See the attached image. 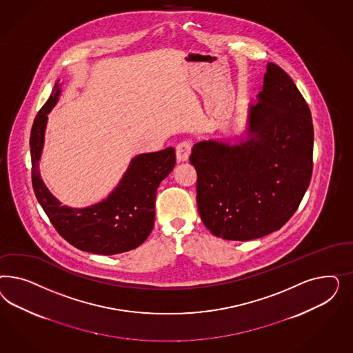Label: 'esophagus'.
<instances>
[{
	"label": "esophagus",
	"instance_id": "34e87169",
	"mask_svg": "<svg viewBox=\"0 0 353 353\" xmlns=\"http://www.w3.org/2000/svg\"><path fill=\"white\" fill-rule=\"evenodd\" d=\"M192 152V145L188 141H183L181 143L177 145L176 148V161L177 163H183V161H189Z\"/></svg>",
	"mask_w": 353,
	"mask_h": 353
}]
</instances>
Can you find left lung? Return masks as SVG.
<instances>
[{
	"label": "left lung",
	"mask_w": 353,
	"mask_h": 353,
	"mask_svg": "<svg viewBox=\"0 0 353 353\" xmlns=\"http://www.w3.org/2000/svg\"><path fill=\"white\" fill-rule=\"evenodd\" d=\"M313 124L299 89L267 64L256 103L241 137L194 145L196 203L207 229L228 241H251L281 229L310 186Z\"/></svg>",
	"instance_id": "8db88e82"
}]
</instances>
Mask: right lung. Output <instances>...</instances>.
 I'll return each instance as SVG.
<instances>
[{"mask_svg": "<svg viewBox=\"0 0 353 353\" xmlns=\"http://www.w3.org/2000/svg\"><path fill=\"white\" fill-rule=\"evenodd\" d=\"M62 85L57 80L52 94L33 121L30 145L36 198L57 232L76 248L99 255L134 250L152 230L157 190L174 168V149L136 155L117 188L103 201L83 208L63 205L49 192L40 174L48 114L57 105Z\"/></svg>", "mask_w": 353, "mask_h": 353, "instance_id": "right-lung-1", "label": "right lung"}]
</instances>
